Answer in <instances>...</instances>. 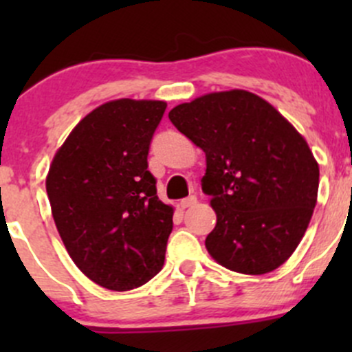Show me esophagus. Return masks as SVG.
Masks as SVG:
<instances>
[{
  "mask_svg": "<svg viewBox=\"0 0 352 352\" xmlns=\"http://www.w3.org/2000/svg\"><path fill=\"white\" fill-rule=\"evenodd\" d=\"M197 204V197L196 196H190V197H186L180 201V208L182 209H187V208H192V206Z\"/></svg>",
  "mask_w": 352,
  "mask_h": 352,
  "instance_id": "obj_1",
  "label": "esophagus"
}]
</instances>
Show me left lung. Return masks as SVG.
Instances as JSON below:
<instances>
[{
  "label": "left lung",
  "instance_id": "obj_1",
  "mask_svg": "<svg viewBox=\"0 0 352 352\" xmlns=\"http://www.w3.org/2000/svg\"><path fill=\"white\" fill-rule=\"evenodd\" d=\"M168 119L206 153L202 192L216 212L209 255L252 276L285 264L317 204L320 172L305 138L245 90L202 95L173 107Z\"/></svg>",
  "mask_w": 352,
  "mask_h": 352
}]
</instances>
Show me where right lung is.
<instances>
[{"label":"right lung","mask_w":352,"mask_h":352,"mask_svg":"<svg viewBox=\"0 0 352 352\" xmlns=\"http://www.w3.org/2000/svg\"><path fill=\"white\" fill-rule=\"evenodd\" d=\"M166 104L107 102L76 124L45 179L67 254L98 286L129 291L165 262L173 208L156 196L148 151Z\"/></svg>","instance_id":"1"}]
</instances>
